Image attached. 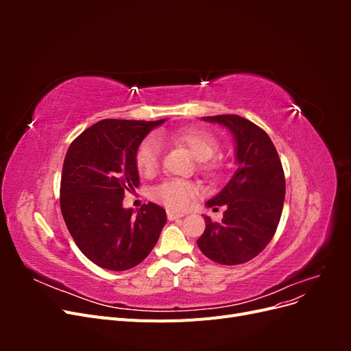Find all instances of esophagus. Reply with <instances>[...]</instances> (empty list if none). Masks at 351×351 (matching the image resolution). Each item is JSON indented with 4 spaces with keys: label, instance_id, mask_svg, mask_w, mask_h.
<instances>
[{
    "label": "esophagus",
    "instance_id": "1",
    "mask_svg": "<svg viewBox=\"0 0 351 351\" xmlns=\"http://www.w3.org/2000/svg\"><path fill=\"white\" fill-rule=\"evenodd\" d=\"M183 217H184L183 212H176V210H173V209H168V210H167V218H168L169 221H174V219L183 218Z\"/></svg>",
    "mask_w": 351,
    "mask_h": 351
}]
</instances>
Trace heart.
<instances>
[{"instance_id":"heart-1","label":"heart","mask_w":351,"mask_h":351,"mask_svg":"<svg viewBox=\"0 0 351 351\" xmlns=\"http://www.w3.org/2000/svg\"><path fill=\"white\" fill-rule=\"evenodd\" d=\"M168 141L176 145L184 146L199 162L200 171L206 176H217L221 165L215 159H210L219 149V142L214 133L197 127H186L171 132L167 136ZM161 159V145L154 136H147L139 143L134 154L136 168L142 176H152L159 165ZM197 193V189L193 183L186 180L173 178L165 180L152 190V197L161 202L171 209L187 208Z\"/></svg>"}]
</instances>
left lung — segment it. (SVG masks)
Masks as SVG:
<instances>
[{
    "mask_svg": "<svg viewBox=\"0 0 351 351\" xmlns=\"http://www.w3.org/2000/svg\"><path fill=\"white\" fill-rule=\"evenodd\" d=\"M236 137L237 169L221 193L206 202L215 210L226 206L219 222L205 217L197 246L221 265L249 262L268 246L277 231L285 197V177L277 149L263 129L240 115L204 117Z\"/></svg>",
    "mask_w": 351,
    "mask_h": 351,
    "instance_id": "1",
    "label": "left lung"
}]
</instances>
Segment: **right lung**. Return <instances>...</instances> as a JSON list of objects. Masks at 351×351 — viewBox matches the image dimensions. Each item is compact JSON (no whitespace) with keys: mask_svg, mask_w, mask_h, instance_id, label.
Listing matches in <instances>:
<instances>
[{"mask_svg":"<svg viewBox=\"0 0 351 351\" xmlns=\"http://www.w3.org/2000/svg\"><path fill=\"white\" fill-rule=\"evenodd\" d=\"M158 121L101 120L80 133L62 164L60 208L77 247L95 265L125 271L139 265L165 226V209L149 202L137 214L123 208L139 187L137 146Z\"/></svg>","mask_w":351,"mask_h":351,"instance_id":"add662e5","label":"right lung"}]
</instances>
